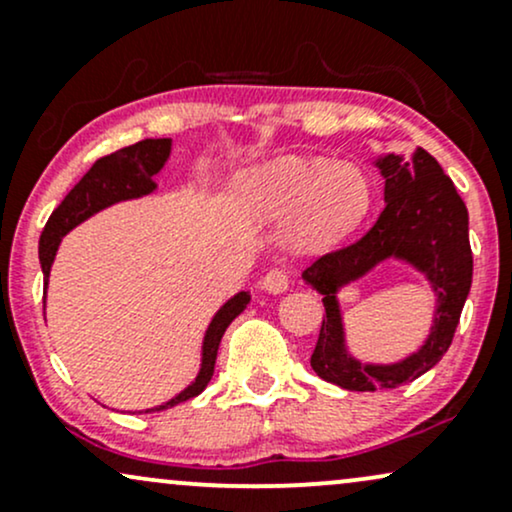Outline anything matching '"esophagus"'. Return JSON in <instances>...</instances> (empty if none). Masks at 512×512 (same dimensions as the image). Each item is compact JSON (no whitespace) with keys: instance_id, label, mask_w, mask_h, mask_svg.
<instances>
[{"instance_id":"1","label":"esophagus","mask_w":512,"mask_h":512,"mask_svg":"<svg viewBox=\"0 0 512 512\" xmlns=\"http://www.w3.org/2000/svg\"><path fill=\"white\" fill-rule=\"evenodd\" d=\"M261 287L270 294H282L290 287V273H287L285 268H273L268 270L266 275H263L261 280Z\"/></svg>"}]
</instances>
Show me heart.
<instances>
[{"label":"heart","mask_w":512,"mask_h":512,"mask_svg":"<svg viewBox=\"0 0 512 512\" xmlns=\"http://www.w3.org/2000/svg\"><path fill=\"white\" fill-rule=\"evenodd\" d=\"M234 203L251 218L282 222L297 215L299 239L328 246L362 225L374 201L371 179L354 162L282 158L242 170L232 182Z\"/></svg>","instance_id":"1"}]
</instances>
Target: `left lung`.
I'll use <instances>...</instances> for the list:
<instances>
[{
    "label": "left lung",
    "instance_id": "obj_1",
    "mask_svg": "<svg viewBox=\"0 0 512 512\" xmlns=\"http://www.w3.org/2000/svg\"><path fill=\"white\" fill-rule=\"evenodd\" d=\"M374 165L386 179V208L374 227L359 242L330 251L302 273L306 285L323 294L326 306L311 369L323 381L362 393L405 386L434 369L453 342L472 287L470 215L434 155L424 148L414 150L412 160L386 153ZM390 257L410 262L432 285L437 294L435 326L425 345L400 363H359L346 350L337 294Z\"/></svg>",
    "mask_w": 512,
    "mask_h": 512
}]
</instances>
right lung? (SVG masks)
<instances>
[{"label":"right lung","instance_id":"add662e5","mask_svg":"<svg viewBox=\"0 0 512 512\" xmlns=\"http://www.w3.org/2000/svg\"><path fill=\"white\" fill-rule=\"evenodd\" d=\"M170 153L172 138H146V141H138L134 146L122 148L117 150V153L95 160V165L83 174L81 182H78L74 189L66 194L64 201L52 210L50 220H47L45 230L40 234L38 254L42 275H45V292L47 280H50V268L64 234L74 230L76 225H81L83 220H88L90 215L114 206V203L153 194V191L158 189L153 177L165 167ZM249 299V292H237L232 299H227V302L220 306L218 314L210 321L206 335H203L201 369H198L194 381H191L182 393L174 395L172 400L162 402V405L146 412L170 410V407L179 405V402H186L203 393V388H206L210 378H213L215 357H218L222 335H225L227 326H230L234 318L246 309Z\"/></svg>","mask_w":512,"mask_h":512}]
</instances>
